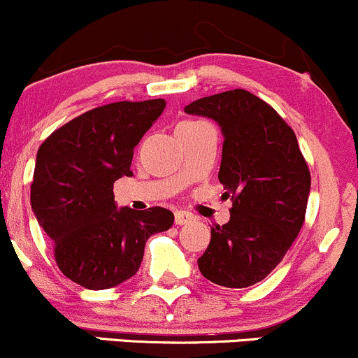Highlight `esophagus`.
Instances as JSON below:
<instances>
[{"label":"esophagus","instance_id":"obj_1","mask_svg":"<svg viewBox=\"0 0 358 358\" xmlns=\"http://www.w3.org/2000/svg\"><path fill=\"white\" fill-rule=\"evenodd\" d=\"M192 220H195V217H193V213L185 212V210H176V212H175V224H176V225L190 224Z\"/></svg>","mask_w":358,"mask_h":358}]
</instances>
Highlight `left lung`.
Listing matches in <instances>:
<instances>
[{
	"instance_id": "left-lung-1",
	"label": "left lung",
	"mask_w": 358,
	"mask_h": 358,
	"mask_svg": "<svg viewBox=\"0 0 358 358\" xmlns=\"http://www.w3.org/2000/svg\"><path fill=\"white\" fill-rule=\"evenodd\" d=\"M187 114L219 122V180L231 220L210 227L199 269L225 287L262 281L282 261L305 222L311 176L294 131L268 102L244 89L193 101Z\"/></svg>"
}]
</instances>
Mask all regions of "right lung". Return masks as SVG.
Masks as SVG:
<instances>
[{"instance_id":"1","label":"right lung","mask_w":358,"mask_h":358,"mask_svg":"<svg viewBox=\"0 0 358 358\" xmlns=\"http://www.w3.org/2000/svg\"><path fill=\"white\" fill-rule=\"evenodd\" d=\"M165 99L121 101L90 109L40 145L31 208L52 239L57 266L87 289H108L138 273L148 237L168 231L163 207L121 208L114 182L131 176L134 146L165 109Z\"/></svg>"}]
</instances>
